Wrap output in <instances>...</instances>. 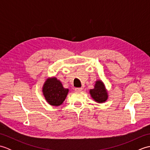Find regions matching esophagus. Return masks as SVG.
<instances>
[{
	"instance_id": "34e87169",
	"label": "esophagus",
	"mask_w": 150,
	"mask_h": 150,
	"mask_svg": "<svg viewBox=\"0 0 150 150\" xmlns=\"http://www.w3.org/2000/svg\"><path fill=\"white\" fill-rule=\"evenodd\" d=\"M75 90L76 91H82V88H76L75 89Z\"/></svg>"
}]
</instances>
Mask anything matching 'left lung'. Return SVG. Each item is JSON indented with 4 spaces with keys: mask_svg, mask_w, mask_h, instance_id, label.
<instances>
[{
    "mask_svg": "<svg viewBox=\"0 0 150 150\" xmlns=\"http://www.w3.org/2000/svg\"><path fill=\"white\" fill-rule=\"evenodd\" d=\"M90 94L92 98L98 103H104L108 98V91L104 82L100 80L95 82L94 88L90 90Z\"/></svg>",
    "mask_w": 150,
    "mask_h": 150,
    "instance_id": "1",
    "label": "left lung"
}]
</instances>
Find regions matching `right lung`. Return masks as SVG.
Returning <instances> with one entry per match:
<instances>
[{
	"mask_svg": "<svg viewBox=\"0 0 150 150\" xmlns=\"http://www.w3.org/2000/svg\"><path fill=\"white\" fill-rule=\"evenodd\" d=\"M68 92V89L64 88L60 81L55 77L47 79L42 87V93L46 100L53 106L61 105Z\"/></svg>",
	"mask_w": 150,
	"mask_h": 150,
	"instance_id": "add662e5",
	"label": "right lung"
}]
</instances>
